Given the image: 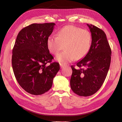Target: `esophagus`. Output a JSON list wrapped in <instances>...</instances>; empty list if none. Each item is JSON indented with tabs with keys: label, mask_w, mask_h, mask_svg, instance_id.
<instances>
[{
	"label": "esophagus",
	"mask_w": 122,
	"mask_h": 122,
	"mask_svg": "<svg viewBox=\"0 0 122 122\" xmlns=\"http://www.w3.org/2000/svg\"><path fill=\"white\" fill-rule=\"evenodd\" d=\"M60 66L61 68H62V67H63L65 65H64V64H62V63H60Z\"/></svg>",
	"instance_id": "34e87169"
}]
</instances>
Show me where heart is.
I'll list each match as a JSON object with an SVG mask.
<instances>
[{
  "instance_id": "1",
  "label": "heart",
  "mask_w": 122,
  "mask_h": 122,
  "mask_svg": "<svg viewBox=\"0 0 122 122\" xmlns=\"http://www.w3.org/2000/svg\"><path fill=\"white\" fill-rule=\"evenodd\" d=\"M92 41L89 31L69 25L59 30L57 36L48 37L47 45L48 50L53 55L58 54L64 46V51L59 54L56 59L60 63L66 64L75 59L80 60L84 58L90 49Z\"/></svg>"
}]
</instances>
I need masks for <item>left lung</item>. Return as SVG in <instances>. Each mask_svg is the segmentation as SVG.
<instances>
[{"mask_svg": "<svg viewBox=\"0 0 122 122\" xmlns=\"http://www.w3.org/2000/svg\"><path fill=\"white\" fill-rule=\"evenodd\" d=\"M92 33L90 49L85 57L71 66V87L80 96H92L103 85L108 71L111 50L104 31L92 24H87Z\"/></svg>", "mask_w": 122, "mask_h": 122, "instance_id": "1", "label": "left lung"}]
</instances>
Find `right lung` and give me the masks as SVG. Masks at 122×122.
Instances as JSON below:
<instances>
[{
    "mask_svg": "<svg viewBox=\"0 0 122 122\" xmlns=\"http://www.w3.org/2000/svg\"><path fill=\"white\" fill-rule=\"evenodd\" d=\"M54 23H33L24 27L17 36L12 51V64L20 86L28 93L40 95L49 90L60 69L48 49L47 40ZM48 63L50 64L48 66Z\"/></svg>",
    "mask_w": 122,
    "mask_h": 122,
    "instance_id": "right-lung-1",
    "label": "right lung"
}]
</instances>
